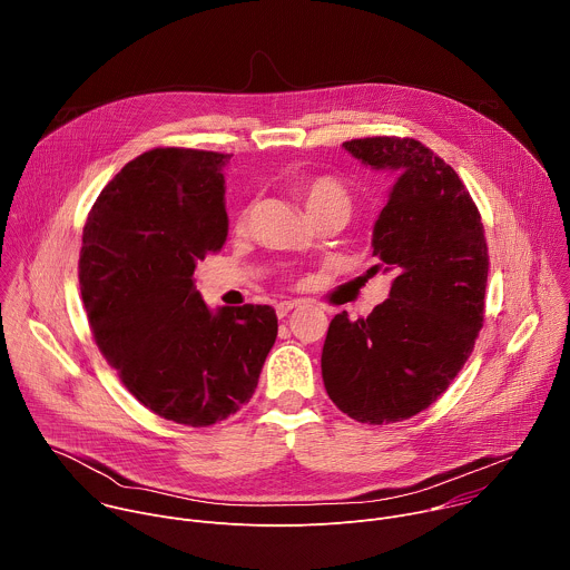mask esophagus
Returning a JSON list of instances; mask_svg holds the SVG:
<instances>
[{
    "mask_svg": "<svg viewBox=\"0 0 570 570\" xmlns=\"http://www.w3.org/2000/svg\"><path fill=\"white\" fill-rule=\"evenodd\" d=\"M297 306H302V302L299 299H288V302H279L277 304V315L279 317H286L293 308H297Z\"/></svg>",
    "mask_w": 570,
    "mask_h": 570,
    "instance_id": "esophagus-1",
    "label": "esophagus"
}]
</instances>
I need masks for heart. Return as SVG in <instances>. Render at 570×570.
Instances as JSON below:
<instances>
[{"instance_id":"obj_1","label":"heart","mask_w":570,"mask_h":570,"mask_svg":"<svg viewBox=\"0 0 570 570\" xmlns=\"http://www.w3.org/2000/svg\"><path fill=\"white\" fill-rule=\"evenodd\" d=\"M295 196L302 200L308 216L320 214L324 209H341L345 216L350 214L352 200L345 185L332 176L304 178L295 185ZM246 225V218L238 220V229Z\"/></svg>"}]
</instances>
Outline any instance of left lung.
Returning <instances> with one entry per match:
<instances>
[{"instance_id": "8db88e82", "label": "left lung", "mask_w": 570, "mask_h": 570, "mask_svg": "<svg viewBox=\"0 0 570 570\" xmlns=\"http://www.w3.org/2000/svg\"><path fill=\"white\" fill-rule=\"evenodd\" d=\"M361 165L396 176L381 209L370 271L392 273L367 317L338 313L322 347V381L363 424L422 413L466 363L484 317L490 255L478 207L458 174L411 137L343 144Z\"/></svg>"}]
</instances>
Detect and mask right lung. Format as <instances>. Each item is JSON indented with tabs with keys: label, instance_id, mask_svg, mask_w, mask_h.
Listing matches in <instances>:
<instances>
[{
	"label": "right lung",
	"instance_id": "add662e5",
	"mask_svg": "<svg viewBox=\"0 0 570 570\" xmlns=\"http://www.w3.org/2000/svg\"><path fill=\"white\" fill-rule=\"evenodd\" d=\"M229 155L153 148L106 185L78 262L95 341L155 415L212 426L248 403L277 338L266 304L212 311L194 271L227 238Z\"/></svg>",
	"mask_w": 570,
	"mask_h": 570
}]
</instances>
